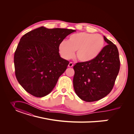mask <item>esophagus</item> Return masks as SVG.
<instances>
[{
  "label": "esophagus",
  "instance_id": "obj_1",
  "mask_svg": "<svg viewBox=\"0 0 134 134\" xmlns=\"http://www.w3.org/2000/svg\"><path fill=\"white\" fill-rule=\"evenodd\" d=\"M69 67H72L73 66V63L72 62H69V64H68V66Z\"/></svg>",
  "mask_w": 134,
  "mask_h": 134
}]
</instances>
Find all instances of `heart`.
I'll use <instances>...</instances> for the list:
<instances>
[{"instance_id":"heart-1","label":"heart","mask_w":134,"mask_h":134,"mask_svg":"<svg viewBox=\"0 0 134 134\" xmlns=\"http://www.w3.org/2000/svg\"><path fill=\"white\" fill-rule=\"evenodd\" d=\"M104 46V40L100 34L79 32L71 35L67 42L63 41L58 49L61 57L66 60L76 57L82 62H88L96 58Z\"/></svg>"}]
</instances>
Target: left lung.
<instances>
[{"mask_svg": "<svg viewBox=\"0 0 134 134\" xmlns=\"http://www.w3.org/2000/svg\"><path fill=\"white\" fill-rule=\"evenodd\" d=\"M108 45L96 58L74 66L73 86L75 93L87 102L99 100L112 90L120 68L118 49L104 36Z\"/></svg>", "mask_w": 134, "mask_h": 134, "instance_id": "8db88e82", "label": "left lung"}]
</instances>
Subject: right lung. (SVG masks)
<instances>
[{
	"instance_id": "1",
	"label": "right lung",
	"mask_w": 134,
	"mask_h": 134,
	"mask_svg": "<svg viewBox=\"0 0 134 134\" xmlns=\"http://www.w3.org/2000/svg\"><path fill=\"white\" fill-rule=\"evenodd\" d=\"M74 30L44 26L20 38L14 55L16 78L27 92L36 97L50 93L69 61L62 58L58 47Z\"/></svg>"
}]
</instances>
